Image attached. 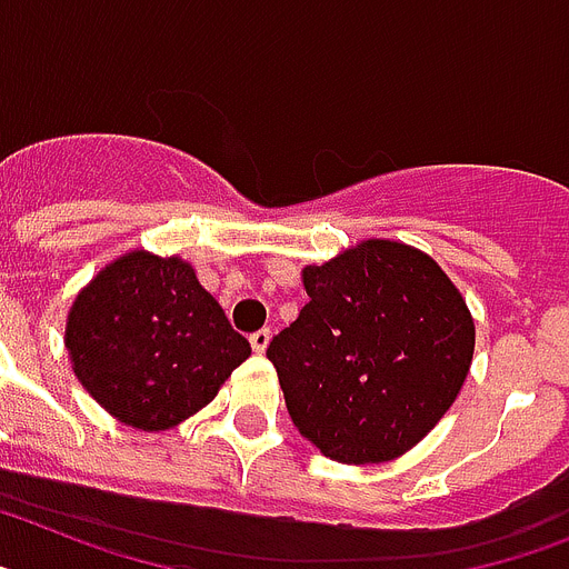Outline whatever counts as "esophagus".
<instances>
[{
	"label": "esophagus",
	"mask_w": 569,
	"mask_h": 569,
	"mask_svg": "<svg viewBox=\"0 0 569 569\" xmlns=\"http://www.w3.org/2000/svg\"><path fill=\"white\" fill-rule=\"evenodd\" d=\"M270 337H273V331H270V328H261V331H256V335L250 337L252 351H258V355H264L267 346H270Z\"/></svg>",
	"instance_id": "34e87169"
}]
</instances>
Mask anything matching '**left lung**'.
<instances>
[{
    "instance_id": "left-lung-1",
    "label": "left lung",
    "mask_w": 569,
    "mask_h": 569,
    "mask_svg": "<svg viewBox=\"0 0 569 569\" xmlns=\"http://www.w3.org/2000/svg\"><path fill=\"white\" fill-rule=\"evenodd\" d=\"M296 322L273 360L296 430L335 462H389L457 401L473 317L442 267L410 243L369 238L302 270Z\"/></svg>"
}]
</instances>
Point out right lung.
<instances>
[{
    "label": "right lung",
    "mask_w": 569,
    "mask_h": 569,
    "mask_svg": "<svg viewBox=\"0 0 569 569\" xmlns=\"http://www.w3.org/2000/svg\"><path fill=\"white\" fill-rule=\"evenodd\" d=\"M63 342L89 396L144 433L203 410L252 351L186 258L148 250L92 276L69 308Z\"/></svg>",
    "instance_id": "1"
}]
</instances>
